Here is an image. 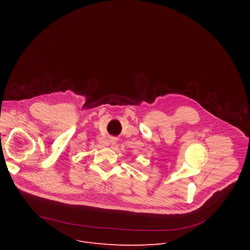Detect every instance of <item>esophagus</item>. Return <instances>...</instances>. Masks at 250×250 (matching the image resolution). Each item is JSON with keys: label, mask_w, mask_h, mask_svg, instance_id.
<instances>
[{"label": "esophagus", "mask_w": 250, "mask_h": 250, "mask_svg": "<svg viewBox=\"0 0 250 250\" xmlns=\"http://www.w3.org/2000/svg\"><path fill=\"white\" fill-rule=\"evenodd\" d=\"M110 144H111L112 146H115V145L117 144V139H116V138H112V139L110 140Z\"/></svg>", "instance_id": "34e87169"}]
</instances>
